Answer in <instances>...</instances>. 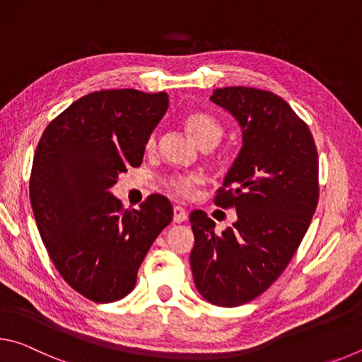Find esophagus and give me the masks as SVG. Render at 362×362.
<instances>
[{"mask_svg": "<svg viewBox=\"0 0 362 362\" xmlns=\"http://www.w3.org/2000/svg\"><path fill=\"white\" fill-rule=\"evenodd\" d=\"M187 217H188L187 212L182 206H174V222L182 223V222H185Z\"/></svg>", "mask_w": 362, "mask_h": 362, "instance_id": "esophagus-1", "label": "esophagus"}]
</instances>
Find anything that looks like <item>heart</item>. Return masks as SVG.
<instances>
[{
	"mask_svg": "<svg viewBox=\"0 0 362 362\" xmlns=\"http://www.w3.org/2000/svg\"><path fill=\"white\" fill-rule=\"evenodd\" d=\"M187 131L201 146H214L223 136V126L216 116L207 112H192L183 118ZM158 144V134L151 132L146 139V150H155ZM201 182V177L196 174H175L164 180V185L170 193L182 198H188L193 193L194 187Z\"/></svg>",
	"mask_w": 362,
	"mask_h": 362,
	"instance_id": "1",
	"label": "heart"
}]
</instances>
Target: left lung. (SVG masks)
I'll return each instance as SVG.
<instances>
[{"instance_id": "1", "label": "left lung", "mask_w": 362, "mask_h": 362, "mask_svg": "<svg viewBox=\"0 0 362 362\" xmlns=\"http://www.w3.org/2000/svg\"><path fill=\"white\" fill-rule=\"evenodd\" d=\"M235 116L243 148L214 203L238 220L217 235L203 211L189 216L196 289L217 306H240L265 292L298 249L320 199L317 150L310 127L279 95L246 86L211 97Z\"/></svg>"}]
</instances>
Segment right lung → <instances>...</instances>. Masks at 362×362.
I'll use <instances>...</instances> for the list:
<instances>
[{"instance_id":"1","label":"right lung","mask_w":362,"mask_h":362,"mask_svg":"<svg viewBox=\"0 0 362 362\" xmlns=\"http://www.w3.org/2000/svg\"><path fill=\"white\" fill-rule=\"evenodd\" d=\"M168 107L166 93L95 90L49 122L36 146L30 203L41 240L66 284L93 302L134 289L146 252L173 220L166 196L124 211L110 193L118 174L142 164Z\"/></svg>"}]
</instances>
